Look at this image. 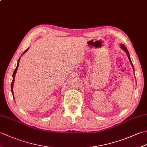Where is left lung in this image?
Instances as JSON below:
<instances>
[{
	"label": "left lung",
	"mask_w": 147,
	"mask_h": 147,
	"mask_svg": "<svg viewBox=\"0 0 147 147\" xmlns=\"http://www.w3.org/2000/svg\"><path fill=\"white\" fill-rule=\"evenodd\" d=\"M121 47L122 49H123V51H125V52L127 53V57H128V59H129V60L130 63H131V64L132 67H133V70H134L133 65V64H132V62H131V58H130V56H129V52H128V51H127V49H126V47L124 46V45H123V44H121Z\"/></svg>",
	"instance_id": "left-lung-1"
}]
</instances>
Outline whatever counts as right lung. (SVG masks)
<instances>
[{
    "label": "right lung",
    "instance_id": "right-lung-1",
    "mask_svg": "<svg viewBox=\"0 0 147 147\" xmlns=\"http://www.w3.org/2000/svg\"><path fill=\"white\" fill-rule=\"evenodd\" d=\"M28 50V49H26L25 51H24L23 53V54L22 55H23L24 53H25ZM20 58L18 59V64H17V67H16V69H15V70H14V73H13V74H12V83H11V92H12V96H14V95H13V85H14V78H15V74H16V71H17V69H18V66H19V62H20Z\"/></svg>",
    "mask_w": 147,
    "mask_h": 147
}]
</instances>
